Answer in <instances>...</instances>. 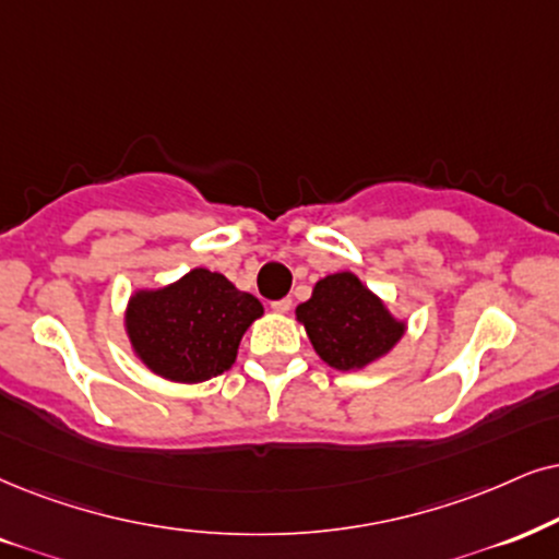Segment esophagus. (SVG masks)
<instances>
[{
    "label": "esophagus",
    "instance_id": "34e87169",
    "mask_svg": "<svg viewBox=\"0 0 559 559\" xmlns=\"http://www.w3.org/2000/svg\"><path fill=\"white\" fill-rule=\"evenodd\" d=\"M292 299H278V301H273L271 304V309H273V312H278V314H286L288 312V309H292Z\"/></svg>",
    "mask_w": 559,
    "mask_h": 559
}]
</instances>
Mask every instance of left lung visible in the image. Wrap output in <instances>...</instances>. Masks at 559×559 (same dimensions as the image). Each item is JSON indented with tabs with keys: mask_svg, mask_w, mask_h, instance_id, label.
<instances>
[{
	"mask_svg": "<svg viewBox=\"0 0 559 559\" xmlns=\"http://www.w3.org/2000/svg\"><path fill=\"white\" fill-rule=\"evenodd\" d=\"M296 320L317 356L337 371L366 369L394 350L407 332V320L394 317L384 299L350 271L317 281L309 301L296 307Z\"/></svg>",
	"mask_w": 559,
	"mask_h": 559,
	"instance_id": "8db88e82",
	"label": "left lung"
}]
</instances>
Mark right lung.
<instances>
[{"instance_id":"1","label":"right lung","mask_w":559,"mask_h":559,"mask_svg":"<svg viewBox=\"0 0 559 559\" xmlns=\"http://www.w3.org/2000/svg\"><path fill=\"white\" fill-rule=\"evenodd\" d=\"M263 304L227 275L193 267L159 288H136L123 312L131 353L157 377L198 384L229 371Z\"/></svg>"}]
</instances>
